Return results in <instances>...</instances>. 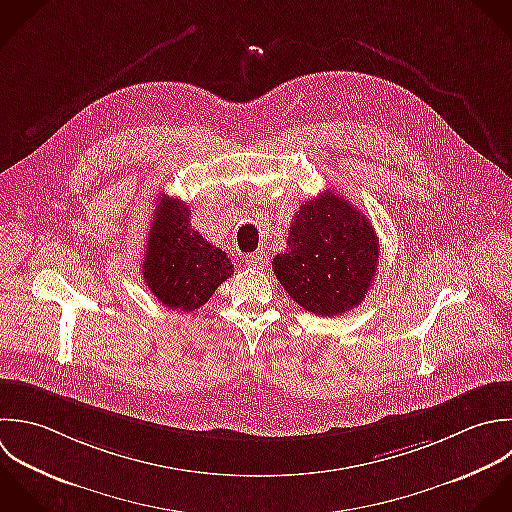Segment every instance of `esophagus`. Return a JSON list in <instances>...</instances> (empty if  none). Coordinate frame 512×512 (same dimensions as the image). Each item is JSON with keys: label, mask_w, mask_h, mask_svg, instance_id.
Returning a JSON list of instances; mask_svg holds the SVG:
<instances>
[{"label": "esophagus", "mask_w": 512, "mask_h": 512, "mask_svg": "<svg viewBox=\"0 0 512 512\" xmlns=\"http://www.w3.org/2000/svg\"><path fill=\"white\" fill-rule=\"evenodd\" d=\"M245 265L253 267V269H265L267 267V255L263 251L251 253V255L245 257Z\"/></svg>", "instance_id": "34e87169"}]
</instances>
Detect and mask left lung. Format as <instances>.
Segmentation results:
<instances>
[{"label":"left lung","instance_id":"1","mask_svg":"<svg viewBox=\"0 0 512 512\" xmlns=\"http://www.w3.org/2000/svg\"><path fill=\"white\" fill-rule=\"evenodd\" d=\"M377 265L379 237L371 221L333 191L299 207L287 251L273 259L289 297L321 317L357 307L375 281Z\"/></svg>","mask_w":512,"mask_h":512}]
</instances>
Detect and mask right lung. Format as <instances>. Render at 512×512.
<instances>
[{
    "label": "right lung",
    "instance_id": "add662e5",
    "mask_svg": "<svg viewBox=\"0 0 512 512\" xmlns=\"http://www.w3.org/2000/svg\"><path fill=\"white\" fill-rule=\"evenodd\" d=\"M189 205L163 195L155 207L143 259V279L167 309L195 311L233 275L225 251L191 227Z\"/></svg>",
    "mask_w": 512,
    "mask_h": 512
}]
</instances>
